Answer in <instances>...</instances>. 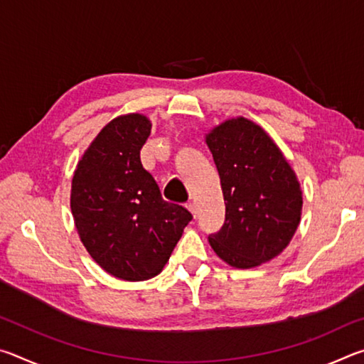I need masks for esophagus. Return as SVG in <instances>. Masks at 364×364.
Segmentation results:
<instances>
[{"instance_id":"1","label":"esophagus","mask_w":364,"mask_h":364,"mask_svg":"<svg viewBox=\"0 0 364 364\" xmlns=\"http://www.w3.org/2000/svg\"><path fill=\"white\" fill-rule=\"evenodd\" d=\"M188 208H189V212L193 213V217L196 218L197 217V205L194 204V202H191V204H188Z\"/></svg>"}]
</instances>
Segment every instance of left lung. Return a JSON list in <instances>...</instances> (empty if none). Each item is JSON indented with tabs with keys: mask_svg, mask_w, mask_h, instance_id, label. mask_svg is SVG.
<instances>
[{
	"mask_svg": "<svg viewBox=\"0 0 364 364\" xmlns=\"http://www.w3.org/2000/svg\"><path fill=\"white\" fill-rule=\"evenodd\" d=\"M225 197V223L208 242L237 269L260 267L278 257L301 217L299 178L278 144L245 117L221 122L205 134Z\"/></svg>",
	"mask_w": 364,
	"mask_h": 364,
	"instance_id": "obj_1",
	"label": "left lung"
}]
</instances>
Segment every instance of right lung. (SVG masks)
<instances>
[{
	"label": "right lung",
	"instance_id": "right-lung-1",
	"mask_svg": "<svg viewBox=\"0 0 364 364\" xmlns=\"http://www.w3.org/2000/svg\"><path fill=\"white\" fill-rule=\"evenodd\" d=\"M152 123L143 114L110 120L78 160L70 208L80 241L109 274L146 281L167 264L183 230L186 208L162 199L139 151Z\"/></svg>",
	"mask_w": 364,
	"mask_h": 364
}]
</instances>
